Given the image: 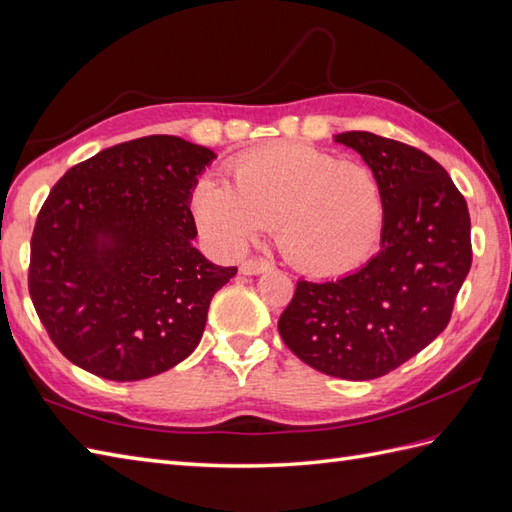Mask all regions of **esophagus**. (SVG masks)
I'll use <instances>...</instances> for the list:
<instances>
[{
    "label": "esophagus",
    "mask_w": 512,
    "mask_h": 512,
    "mask_svg": "<svg viewBox=\"0 0 512 512\" xmlns=\"http://www.w3.org/2000/svg\"><path fill=\"white\" fill-rule=\"evenodd\" d=\"M244 274H261V272H268L272 270V264L266 259H248L242 264L240 268Z\"/></svg>",
    "instance_id": "1"
}]
</instances>
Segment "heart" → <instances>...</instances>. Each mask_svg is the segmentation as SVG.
I'll use <instances>...</instances> for the list:
<instances>
[{"mask_svg": "<svg viewBox=\"0 0 512 512\" xmlns=\"http://www.w3.org/2000/svg\"><path fill=\"white\" fill-rule=\"evenodd\" d=\"M227 173L229 181L203 177L190 201L196 227L225 251H242L274 222L287 264L337 277L368 261L381 242L385 194L370 166L283 142L238 155Z\"/></svg>", "mask_w": 512, "mask_h": 512, "instance_id": "heart-1", "label": "heart"}]
</instances>
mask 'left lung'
Returning a JSON list of instances; mask_svg holds the SVG:
<instances>
[{"label": "left lung", "instance_id": "1", "mask_svg": "<svg viewBox=\"0 0 512 512\" xmlns=\"http://www.w3.org/2000/svg\"><path fill=\"white\" fill-rule=\"evenodd\" d=\"M333 140L355 149L381 181V251L337 281H298L279 333L313 370L370 381L448 326L471 268V222L463 194L424 151L370 131Z\"/></svg>", "mask_w": 512, "mask_h": 512}]
</instances>
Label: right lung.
Masks as SVG:
<instances>
[{"label": "right lung", "instance_id": "obj_1", "mask_svg": "<svg viewBox=\"0 0 512 512\" xmlns=\"http://www.w3.org/2000/svg\"><path fill=\"white\" fill-rule=\"evenodd\" d=\"M216 153L147 136L73 166L36 218L30 296L77 368L142 381L199 346L209 303L235 277L192 244V192Z\"/></svg>", "mask_w": 512, "mask_h": 512}]
</instances>
